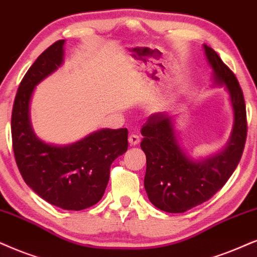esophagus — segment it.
<instances>
[{"mask_svg": "<svg viewBox=\"0 0 257 257\" xmlns=\"http://www.w3.org/2000/svg\"><path fill=\"white\" fill-rule=\"evenodd\" d=\"M129 145L131 146H136L140 144V141H141V138H140L139 135H135V134H132L129 136Z\"/></svg>", "mask_w": 257, "mask_h": 257, "instance_id": "obj_1", "label": "esophagus"}]
</instances>
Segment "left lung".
Returning a JSON list of instances; mask_svg holds the SVG:
<instances>
[{"mask_svg":"<svg viewBox=\"0 0 257 257\" xmlns=\"http://www.w3.org/2000/svg\"><path fill=\"white\" fill-rule=\"evenodd\" d=\"M204 48L216 83L229 91L235 118L232 134L223 152L193 161L178 145L171 116L166 112L149 116L141 131V148L147 159L145 188L153 205L165 212H185L212 198L231 177L244 151L248 125L242 89L218 54L206 45Z\"/></svg>","mask_w":257,"mask_h":257,"instance_id":"left-lung-1","label":"left lung"}]
</instances>
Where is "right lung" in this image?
I'll use <instances>...</instances> for the list:
<instances>
[{"mask_svg":"<svg viewBox=\"0 0 257 257\" xmlns=\"http://www.w3.org/2000/svg\"><path fill=\"white\" fill-rule=\"evenodd\" d=\"M64 40L45 50L22 78L12 111L13 151L28 185L47 203L79 211L102 199L110 166L128 149V129H102L64 147L45 144L29 122V100L38 83L63 63Z\"/></svg>","mask_w":257,"mask_h":257,"instance_id":"right-lung-1","label":"right lung"}]
</instances>
